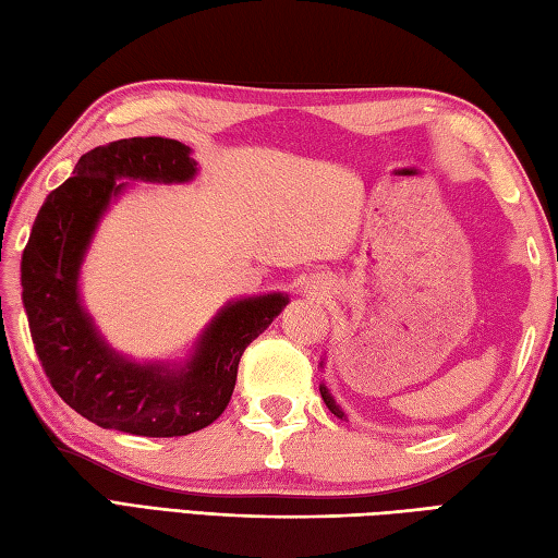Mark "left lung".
<instances>
[{
  "label": "left lung",
  "instance_id": "left-lung-1",
  "mask_svg": "<svg viewBox=\"0 0 558 558\" xmlns=\"http://www.w3.org/2000/svg\"><path fill=\"white\" fill-rule=\"evenodd\" d=\"M322 399H324V403H326V407H329V411H331V413H336V416H338V418H343V411L336 407V403H333V399H331V395H329V391H326V387H322Z\"/></svg>",
  "mask_w": 558,
  "mask_h": 558
}]
</instances>
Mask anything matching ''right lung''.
Wrapping results in <instances>:
<instances>
[{
    "label": "right lung",
    "mask_w": 558,
    "mask_h": 558,
    "mask_svg": "<svg viewBox=\"0 0 558 558\" xmlns=\"http://www.w3.org/2000/svg\"><path fill=\"white\" fill-rule=\"evenodd\" d=\"M191 149L167 137H130L80 157L74 177L54 189L33 222L21 258V300L43 373L80 416L145 438H177L222 416L246 345L288 304L286 294L239 300L217 314L191 363L177 369L135 365L116 355L82 312L76 276L108 201L125 183L189 181Z\"/></svg>",
    "instance_id": "1"
}]
</instances>
